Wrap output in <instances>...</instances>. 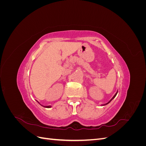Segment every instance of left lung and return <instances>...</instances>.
<instances>
[{"label": "left lung", "instance_id": "left-lung-1", "mask_svg": "<svg viewBox=\"0 0 146 146\" xmlns=\"http://www.w3.org/2000/svg\"><path fill=\"white\" fill-rule=\"evenodd\" d=\"M117 91L116 92V93L115 94H114V96L113 97V98H111V100H110V101L108 102V103H107V104H104V105H102V106H104V105H107V104H109V103L110 102H111V100H113V99H114V98H115V97H116V95H117Z\"/></svg>", "mask_w": 146, "mask_h": 146}]
</instances>
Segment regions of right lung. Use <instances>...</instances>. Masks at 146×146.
Masks as SVG:
<instances>
[{"label": "right lung", "mask_w": 146, "mask_h": 146, "mask_svg": "<svg viewBox=\"0 0 146 146\" xmlns=\"http://www.w3.org/2000/svg\"><path fill=\"white\" fill-rule=\"evenodd\" d=\"M39 103V102H38ZM41 105V104H40ZM41 106H42V107H45V108H51L52 107H51V106H43V105H41Z\"/></svg>", "instance_id": "right-lung-1"}]
</instances>
